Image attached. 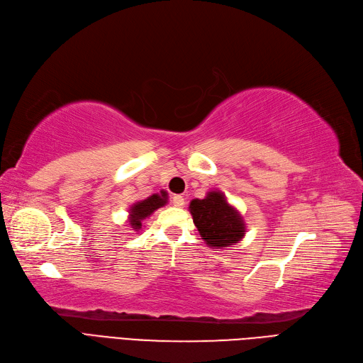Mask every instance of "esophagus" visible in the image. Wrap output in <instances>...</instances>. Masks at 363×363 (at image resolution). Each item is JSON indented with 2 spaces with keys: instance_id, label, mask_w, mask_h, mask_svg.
<instances>
[{
  "instance_id": "obj_1",
  "label": "esophagus",
  "mask_w": 363,
  "mask_h": 363,
  "mask_svg": "<svg viewBox=\"0 0 363 363\" xmlns=\"http://www.w3.org/2000/svg\"><path fill=\"white\" fill-rule=\"evenodd\" d=\"M171 203H172V206H176V207H183L184 206V198L182 195H174L171 198Z\"/></svg>"
}]
</instances>
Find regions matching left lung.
<instances>
[{
	"label": "left lung",
	"instance_id": "8db88e82",
	"mask_svg": "<svg viewBox=\"0 0 363 363\" xmlns=\"http://www.w3.org/2000/svg\"><path fill=\"white\" fill-rule=\"evenodd\" d=\"M189 210L199 235L210 247H230L243 239L246 233L243 218L228 204L222 192L211 191L204 199H192Z\"/></svg>",
	"mask_w": 363,
	"mask_h": 363
}]
</instances>
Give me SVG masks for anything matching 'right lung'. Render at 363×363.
<instances>
[{
    "label": "right lung",
    "instance_id": "obj_1",
    "mask_svg": "<svg viewBox=\"0 0 363 363\" xmlns=\"http://www.w3.org/2000/svg\"><path fill=\"white\" fill-rule=\"evenodd\" d=\"M168 203V194L165 191H160V194H153L143 201L135 203L129 208V223L135 231H140L143 228V220L153 213L155 210L164 207Z\"/></svg>",
    "mask_w": 363,
    "mask_h": 363
}]
</instances>
